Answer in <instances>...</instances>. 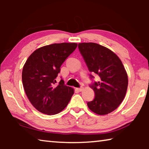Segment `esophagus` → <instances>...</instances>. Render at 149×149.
<instances>
[{
    "instance_id": "1",
    "label": "esophagus",
    "mask_w": 149,
    "mask_h": 149,
    "mask_svg": "<svg viewBox=\"0 0 149 149\" xmlns=\"http://www.w3.org/2000/svg\"><path fill=\"white\" fill-rule=\"evenodd\" d=\"M77 90L78 91H82L83 90H84V87H80V88H77Z\"/></svg>"
}]
</instances>
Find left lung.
I'll return each instance as SVG.
<instances>
[{
	"label": "left lung",
	"instance_id": "1",
	"mask_svg": "<svg viewBox=\"0 0 149 149\" xmlns=\"http://www.w3.org/2000/svg\"><path fill=\"white\" fill-rule=\"evenodd\" d=\"M78 48L89 71L100 77L91 85L95 96L88 107L97 114H109L119 107L127 91V74L122 62L112 50L95 42L79 43Z\"/></svg>",
	"mask_w": 149,
	"mask_h": 149
}]
</instances>
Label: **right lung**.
<instances>
[{
	"label": "right lung",
	"instance_id": "add662e5",
	"mask_svg": "<svg viewBox=\"0 0 149 149\" xmlns=\"http://www.w3.org/2000/svg\"><path fill=\"white\" fill-rule=\"evenodd\" d=\"M77 46L74 42L54 43L35 50L27 58L22 70L25 92L32 105L40 112L54 115L66 107L74 89L56 78L60 66Z\"/></svg>",
	"mask_w": 149,
	"mask_h": 149
}]
</instances>
